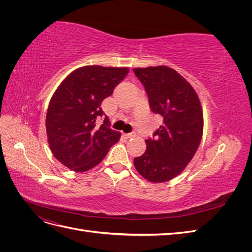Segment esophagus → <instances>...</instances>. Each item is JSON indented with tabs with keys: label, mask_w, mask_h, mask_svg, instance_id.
I'll return each mask as SVG.
<instances>
[{
	"label": "esophagus",
	"mask_w": 252,
	"mask_h": 252,
	"mask_svg": "<svg viewBox=\"0 0 252 252\" xmlns=\"http://www.w3.org/2000/svg\"><path fill=\"white\" fill-rule=\"evenodd\" d=\"M125 138H127V139H131V138H134L135 136V132H130V133H124L123 134Z\"/></svg>",
	"instance_id": "34e87169"
}]
</instances>
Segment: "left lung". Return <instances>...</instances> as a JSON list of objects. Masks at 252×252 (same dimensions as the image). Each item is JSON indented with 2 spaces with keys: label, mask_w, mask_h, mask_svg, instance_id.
I'll list each match as a JSON object with an SVG mask.
<instances>
[{
  "label": "left lung",
  "mask_w": 252,
  "mask_h": 252,
  "mask_svg": "<svg viewBox=\"0 0 252 252\" xmlns=\"http://www.w3.org/2000/svg\"><path fill=\"white\" fill-rule=\"evenodd\" d=\"M143 84L151 111L163 124L147 139L146 151L134 158L135 169L152 183L167 182L179 175L191 161L203 134V110L192 86L167 66L134 68Z\"/></svg>",
  "instance_id": "1"
}]
</instances>
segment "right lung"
<instances>
[{
  "mask_svg": "<svg viewBox=\"0 0 252 252\" xmlns=\"http://www.w3.org/2000/svg\"><path fill=\"white\" fill-rule=\"evenodd\" d=\"M128 72L127 67H81L53 94L46 114L48 144L67 168L77 172L94 168L120 140L121 133L109 127L108 118L102 119L101 104Z\"/></svg>",
  "mask_w": 252,
  "mask_h": 252,
  "instance_id": "add662e5",
  "label": "right lung"
}]
</instances>
